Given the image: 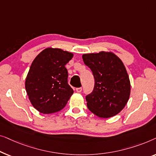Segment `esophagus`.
I'll list each match as a JSON object with an SVG mask.
<instances>
[{
    "label": "esophagus",
    "mask_w": 156,
    "mask_h": 156,
    "mask_svg": "<svg viewBox=\"0 0 156 156\" xmlns=\"http://www.w3.org/2000/svg\"><path fill=\"white\" fill-rule=\"evenodd\" d=\"M76 92H78V93H80L81 91H82V87H78V88L76 89Z\"/></svg>",
    "instance_id": "34e87169"
}]
</instances>
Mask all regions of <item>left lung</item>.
Returning a JSON list of instances; mask_svg holds the SVG:
<instances>
[{"label": "left lung", "instance_id": "1", "mask_svg": "<svg viewBox=\"0 0 156 156\" xmlns=\"http://www.w3.org/2000/svg\"><path fill=\"white\" fill-rule=\"evenodd\" d=\"M82 57L95 78L93 90L86 96L87 108L101 118L117 115L130 96V80L124 63L112 52L85 54Z\"/></svg>", "mask_w": 156, "mask_h": 156}]
</instances>
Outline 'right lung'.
<instances>
[{
    "instance_id": "add662e5",
    "label": "right lung",
    "mask_w": 156,
    "mask_h": 156,
    "mask_svg": "<svg viewBox=\"0 0 156 156\" xmlns=\"http://www.w3.org/2000/svg\"><path fill=\"white\" fill-rule=\"evenodd\" d=\"M73 56L71 52L49 47L34 59L26 78L25 89L32 106L39 112L61 110L73 95L65 67Z\"/></svg>"
}]
</instances>
